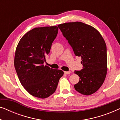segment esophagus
<instances>
[{
	"instance_id": "esophagus-1",
	"label": "esophagus",
	"mask_w": 120,
	"mask_h": 120,
	"mask_svg": "<svg viewBox=\"0 0 120 120\" xmlns=\"http://www.w3.org/2000/svg\"><path fill=\"white\" fill-rule=\"evenodd\" d=\"M64 74H69L71 73V71H64Z\"/></svg>"
}]
</instances>
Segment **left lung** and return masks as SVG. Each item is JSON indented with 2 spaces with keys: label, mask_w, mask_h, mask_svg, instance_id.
Masks as SVG:
<instances>
[{
  "label": "left lung",
  "mask_w": 120,
  "mask_h": 120,
  "mask_svg": "<svg viewBox=\"0 0 120 120\" xmlns=\"http://www.w3.org/2000/svg\"><path fill=\"white\" fill-rule=\"evenodd\" d=\"M58 27L75 56L81 57L83 68L74 72L80 77L79 82L74 86L75 90L86 96L93 94L103 85L107 73L104 39L96 28L81 22L65 23Z\"/></svg>",
  "instance_id": "8db88e82"
}]
</instances>
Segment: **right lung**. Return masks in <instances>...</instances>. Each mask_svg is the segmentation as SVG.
I'll use <instances>...</instances> for the list:
<instances>
[{
    "instance_id": "obj_1",
    "label": "right lung",
    "mask_w": 120,
    "mask_h": 120,
    "mask_svg": "<svg viewBox=\"0 0 120 120\" xmlns=\"http://www.w3.org/2000/svg\"><path fill=\"white\" fill-rule=\"evenodd\" d=\"M58 30L55 26L35 28L23 36L16 47L14 65L18 77L24 89L36 97L53 94L64 74L44 65Z\"/></svg>"
}]
</instances>
